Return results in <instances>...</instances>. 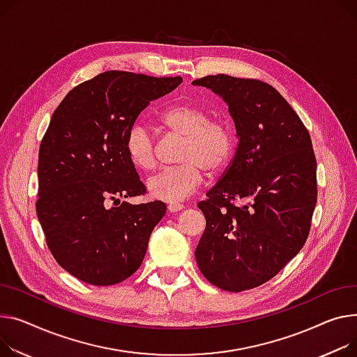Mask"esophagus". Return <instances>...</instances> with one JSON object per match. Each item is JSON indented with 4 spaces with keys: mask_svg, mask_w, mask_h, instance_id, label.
I'll use <instances>...</instances> for the list:
<instances>
[{
    "mask_svg": "<svg viewBox=\"0 0 357 357\" xmlns=\"http://www.w3.org/2000/svg\"><path fill=\"white\" fill-rule=\"evenodd\" d=\"M182 209H183V205H182V204H178V202L168 204V211H169V212H178V211H182Z\"/></svg>",
    "mask_w": 357,
    "mask_h": 357,
    "instance_id": "1",
    "label": "esophagus"
}]
</instances>
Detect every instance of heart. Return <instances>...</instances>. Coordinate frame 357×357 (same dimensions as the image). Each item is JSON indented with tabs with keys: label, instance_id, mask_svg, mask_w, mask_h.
<instances>
[{
	"label": "heart",
	"instance_id": "obj_1",
	"mask_svg": "<svg viewBox=\"0 0 357 357\" xmlns=\"http://www.w3.org/2000/svg\"><path fill=\"white\" fill-rule=\"evenodd\" d=\"M162 125L185 137L175 168H166L146 181L149 194L165 202H179L194 195L205 179V169L218 174L231 162L235 149L234 130L225 121L209 119L208 110L195 102H179L160 114ZM126 153L139 169L149 171L156 163V142L152 130L136 122L126 136Z\"/></svg>",
	"mask_w": 357,
	"mask_h": 357
}]
</instances>
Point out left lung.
Instances as JSON below:
<instances>
[{
  "label": "left lung",
  "instance_id": "left-lung-1",
  "mask_svg": "<svg viewBox=\"0 0 357 357\" xmlns=\"http://www.w3.org/2000/svg\"><path fill=\"white\" fill-rule=\"evenodd\" d=\"M192 84L228 105L238 137L228 169L198 204L206 227L195 258L213 286L238 293L273 278L303 248L317 202L316 156L305 126L273 86L227 75Z\"/></svg>",
  "mask_w": 357,
  "mask_h": 357
}]
</instances>
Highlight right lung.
Listing matches in <instances>:
<instances>
[{"instance_id":"add662e5","label":"right lung","mask_w":357,"mask_h":357,"mask_svg":"<svg viewBox=\"0 0 357 357\" xmlns=\"http://www.w3.org/2000/svg\"><path fill=\"white\" fill-rule=\"evenodd\" d=\"M181 83L105 71L70 90L52 116L38 152L37 217L57 263L91 286L130 277L165 215L160 201H126L145 185L125 144L140 112Z\"/></svg>"}]
</instances>
